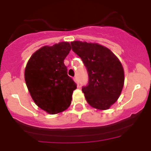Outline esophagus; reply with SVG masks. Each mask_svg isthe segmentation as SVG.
I'll return each mask as SVG.
<instances>
[{"instance_id": "esophagus-1", "label": "esophagus", "mask_w": 151, "mask_h": 151, "mask_svg": "<svg viewBox=\"0 0 151 151\" xmlns=\"http://www.w3.org/2000/svg\"><path fill=\"white\" fill-rule=\"evenodd\" d=\"M74 80H75L76 83H77V85H79V83H80V82H79V80H78V77H77V76H75V77H74Z\"/></svg>"}]
</instances>
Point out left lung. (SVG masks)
I'll return each instance as SVG.
<instances>
[{
	"label": "left lung",
	"mask_w": 151,
	"mask_h": 151,
	"mask_svg": "<svg viewBox=\"0 0 151 151\" xmlns=\"http://www.w3.org/2000/svg\"><path fill=\"white\" fill-rule=\"evenodd\" d=\"M71 49L84 63L88 83L82 91L88 103L98 109H107L119 98L124 84V71L118 58L96 43L71 42Z\"/></svg>",
	"instance_id": "1"
}]
</instances>
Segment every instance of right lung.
Returning a JSON list of instances; mask_svg holds the SVG:
<instances>
[{"label":"right lung","instance_id":"obj_1","mask_svg":"<svg viewBox=\"0 0 151 151\" xmlns=\"http://www.w3.org/2000/svg\"><path fill=\"white\" fill-rule=\"evenodd\" d=\"M71 50L68 42L45 46L35 52L25 70V80L32 99L48 113H59L70 106L77 85L67 74L64 60Z\"/></svg>","mask_w":151,"mask_h":151}]
</instances>
